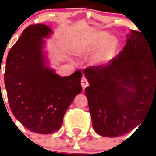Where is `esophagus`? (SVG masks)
Instances as JSON below:
<instances>
[{
	"mask_svg": "<svg viewBox=\"0 0 156 156\" xmlns=\"http://www.w3.org/2000/svg\"><path fill=\"white\" fill-rule=\"evenodd\" d=\"M81 85H82V87H83V90H84L87 87L89 86V83H88V81L87 80V78H86L85 77H83V78H82V80H81Z\"/></svg>",
	"mask_w": 156,
	"mask_h": 156,
	"instance_id": "obj_1",
	"label": "esophagus"
}]
</instances>
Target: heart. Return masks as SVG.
Listing matches in <instances>:
<instances>
[{
	"instance_id": "b5f03b06",
	"label": "heart",
	"mask_w": 156,
	"mask_h": 156,
	"mask_svg": "<svg viewBox=\"0 0 156 156\" xmlns=\"http://www.w3.org/2000/svg\"><path fill=\"white\" fill-rule=\"evenodd\" d=\"M103 44L102 49L98 52L92 59V61L95 64L101 63L106 59L107 56L112 51V49L115 47L116 45V40L113 37L109 36L108 37L106 32L101 31L95 35V37L93 38L92 42H91V46L94 48H96L100 46V44Z\"/></svg>"
}]
</instances>
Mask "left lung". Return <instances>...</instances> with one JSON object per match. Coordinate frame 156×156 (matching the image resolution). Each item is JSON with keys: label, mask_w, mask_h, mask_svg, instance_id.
<instances>
[{"label": "left lung", "mask_w": 156, "mask_h": 156, "mask_svg": "<svg viewBox=\"0 0 156 156\" xmlns=\"http://www.w3.org/2000/svg\"><path fill=\"white\" fill-rule=\"evenodd\" d=\"M84 75L93 129L108 138L123 135L141 124L156 101V48L131 30L118 56L85 69Z\"/></svg>", "instance_id": "left-lung-1"}]
</instances>
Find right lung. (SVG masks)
I'll list each match as a JSON object with an SVG mask.
<instances>
[{
    "label": "right lung",
    "instance_id": "add662e5",
    "mask_svg": "<svg viewBox=\"0 0 156 156\" xmlns=\"http://www.w3.org/2000/svg\"><path fill=\"white\" fill-rule=\"evenodd\" d=\"M52 30L44 24L30 25L11 48L5 71L9 104L13 116L32 132L58 130L73 99L82 92V72L62 77L48 66L44 52Z\"/></svg>",
    "mask_w": 156,
    "mask_h": 156
}]
</instances>
